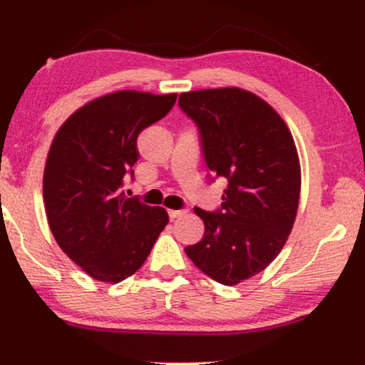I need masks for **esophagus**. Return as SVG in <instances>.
<instances>
[{
    "label": "esophagus",
    "instance_id": "esophagus-1",
    "mask_svg": "<svg viewBox=\"0 0 365 365\" xmlns=\"http://www.w3.org/2000/svg\"><path fill=\"white\" fill-rule=\"evenodd\" d=\"M168 212H169V217H171V219H178V217H182L187 211H186V209H169Z\"/></svg>",
    "mask_w": 365,
    "mask_h": 365
}]
</instances>
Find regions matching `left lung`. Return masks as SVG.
I'll use <instances>...</instances> for the list:
<instances>
[{
    "mask_svg": "<svg viewBox=\"0 0 365 365\" xmlns=\"http://www.w3.org/2000/svg\"><path fill=\"white\" fill-rule=\"evenodd\" d=\"M179 108L196 123L212 176L227 179L221 207H194L204 237L187 246L194 266L224 286L264 271L296 221L301 164L292 134L274 108L241 88L182 93Z\"/></svg>",
    "mask_w": 365,
    "mask_h": 365,
    "instance_id": "8db88e82",
    "label": "left lung"
}]
</instances>
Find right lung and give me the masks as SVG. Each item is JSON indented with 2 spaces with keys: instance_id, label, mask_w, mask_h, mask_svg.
Masks as SVG:
<instances>
[{
  "instance_id": "obj_1",
  "label": "right lung",
  "mask_w": 365,
  "mask_h": 365,
  "mask_svg": "<svg viewBox=\"0 0 365 365\" xmlns=\"http://www.w3.org/2000/svg\"><path fill=\"white\" fill-rule=\"evenodd\" d=\"M178 94L116 91L69 116L49 148L43 176L48 224L84 272L121 282L143 266L169 216L123 191L138 161V136L171 111Z\"/></svg>"
}]
</instances>
